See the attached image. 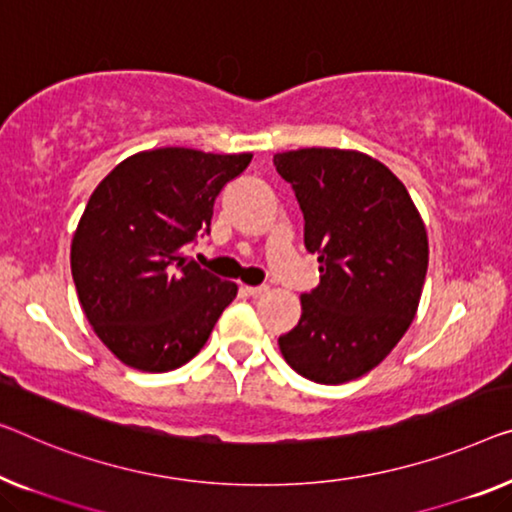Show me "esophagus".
I'll return each mask as SVG.
<instances>
[{"instance_id": "1", "label": "esophagus", "mask_w": 512, "mask_h": 512, "mask_svg": "<svg viewBox=\"0 0 512 512\" xmlns=\"http://www.w3.org/2000/svg\"><path fill=\"white\" fill-rule=\"evenodd\" d=\"M246 294L253 296V299H262V296L269 294V287L257 285V287H246Z\"/></svg>"}]
</instances>
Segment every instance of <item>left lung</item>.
<instances>
[{
    "mask_svg": "<svg viewBox=\"0 0 512 512\" xmlns=\"http://www.w3.org/2000/svg\"><path fill=\"white\" fill-rule=\"evenodd\" d=\"M305 218L319 285L280 335L282 358L317 384H345L384 361L416 317L427 230L404 183L363 151L310 147L273 156Z\"/></svg>",
    "mask_w": 512,
    "mask_h": 512,
    "instance_id": "left-lung-1",
    "label": "left lung"
}]
</instances>
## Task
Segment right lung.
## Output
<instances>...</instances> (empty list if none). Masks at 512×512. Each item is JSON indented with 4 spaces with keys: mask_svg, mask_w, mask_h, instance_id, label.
Masks as SVG:
<instances>
[{
    "mask_svg": "<svg viewBox=\"0 0 512 512\" xmlns=\"http://www.w3.org/2000/svg\"><path fill=\"white\" fill-rule=\"evenodd\" d=\"M253 154L163 147L128 156L98 183L71 243V273L91 329L128 368L167 372L200 349L236 282L188 259L213 202Z\"/></svg>",
    "mask_w": 512,
    "mask_h": 512,
    "instance_id": "add662e5",
    "label": "right lung"
}]
</instances>
